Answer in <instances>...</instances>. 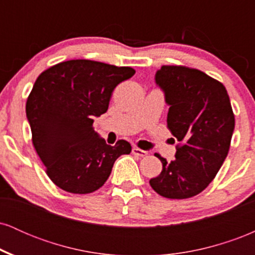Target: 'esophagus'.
<instances>
[{"label": "esophagus", "instance_id": "1", "mask_svg": "<svg viewBox=\"0 0 255 255\" xmlns=\"http://www.w3.org/2000/svg\"><path fill=\"white\" fill-rule=\"evenodd\" d=\"M131 152H133V154H135V156H139V157H145L146 154H147V151L140 150V148H137V147H133Z\"/></svg>", "mask_w": 255, "mask_h": 255}]
</instances>
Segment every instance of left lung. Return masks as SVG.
<instances>
[{"instance_id": "1", "label": "left lung", "mask_w": 255, "mask_h": 255, "mask_svg": "<svg viewBox=\"0 0 255 255\" xmlns=\"http://www.w3.org/2000/svg\"><path fill=\"white\" fill-rule=\"evenodd\" d=\"M169 107V130L181 142L175 159H160L163 170L150 180L158 194L187 199L203 192L228 156L235 118L227 90L198 69L163 66L154 75Z\"/></svg>"}]
</instances>
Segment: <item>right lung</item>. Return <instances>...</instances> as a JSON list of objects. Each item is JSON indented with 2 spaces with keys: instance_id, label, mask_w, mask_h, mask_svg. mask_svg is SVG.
<instances>
[{
  "instance_id": "add662e5",
  "label": "right lung",
  "mask_w": 255,
  "mask_h": 255,
  "mask_svg": "<svg viewBox=\"0 0 255 255\" xmlns=\"http://www.w3.org/2000/svg\"><path fill=\"white\" fill-rule=\"evenodd\" d=\"M135 74L130 67L71 60L44 71L27 102L32 142L50 180L63 191L87 194L101 188L114 163L131 146H114L93 129V118L107 113L113 91Z\"/></svg>"
}]
</instances>
